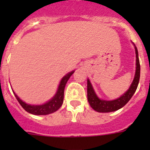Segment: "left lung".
I'll use <instances>...</instances> for the list:
<instances>
[{"instance_id": "8db88e82", "label": "left lung", "mask_w": 150, "mask_h": 150, "mask_svg": "<svg viewBox=\"0 0 150 150\" xmlns=\"http://www.w3.org/2000/svg\"><path fill=\"white\" fill-rule=\"evenodd\" d=\"M135 50V57H136V63H135V77L133 79L130 87L128 89L122 94L120 97L113 100H106L100 99L96 95L93 87L92 86L89 79H87V98L90 107L97 112L100 113H109L117 110L121 109L130 100L134 93L137 89L140 78V64L139 59V53L135 45L133 43Z\"/></svg>"}]
</instances>
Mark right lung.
I'll return each instance as SVG.
<instances>
[{
  "mask_svg": "<svg viewBox=\"0 0 150 150\" xmlns=\"http://www.w3.org/2000/svg\"><path fill=\"white\" fill-rule=\"evenodd\" d=\"M74 72H75V71H71V72L66 74L61 79L56 93L54 94V96L50 100H48L47 102L44 103L43 104L36 105L26 103L24 101H22L16 95L15 92L13 91V93L15 94V97H16L17 100L20 103V105L22 107V108L29 114H34V115H47V114H52V113L57 110L63 103L64 87H65L66 83L68 82V80L69 79V78L71 76V75Z\"/></svg>",
  "mask_w": 150,
  "mask_h": 150,
  "instance_id": "1",
  "label": "right lung"
}]
</instances>
